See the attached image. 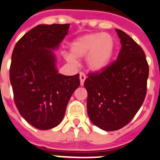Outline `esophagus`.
I'll use <instances>...</instances> for the list:
<instances>
[{"label":"esophagus","mask_w":160,"mask_h":160,"mask_svg":"<svg viewBox=\"0 0 160 160\" xmlns=\"http://www.w3.org/2000/svg\"><path fill=\"white\" fill-rule=\"evenodd\" d=\"M86 79V76L84 72H80V85L84 84V82Z\"/></svg>","instance_id":"1"}]
</instances>
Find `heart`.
Returning <instances> with one entry per match:
<instances>
[{
    "label": "heart",
    "mask_w": 160,
    "mask_h": 160,
    "mask_svg": "<svg viewBox=\"0 0 160 160\" xmlns=\"http://www.w3.org/2000/svg\"><path fill=\"white\" fill-rule=\"evenodd\" d=\"M71 54L66 57L70 63L75 59L87 56L86 62L88 68L101 71L108 66L115 50V41L111 35L103 33L85 34L72 42L70 46Z\"/></svg>",
    "instance_id": "1"
}]
</instances>
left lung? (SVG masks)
<instances>
[{
  "label": "left lung",
  "mask_w": 160,
  "mask_h": 160,
  "mask_svg": "<svg viewBox=\"0 0 160 160\" xmlns=\"http://www.w3.org/2000/svg\"><path fill=\"white\" fill-rule=\"evenodd\" d=\"M122 48L116 60L101 71L88 73L87 110L90 120L107 131L119 130L134 118L147 94L149 66L143 50L116 29Z\"/></svg>",
  "instance_id": "left-lung-1"
}]
</instances>
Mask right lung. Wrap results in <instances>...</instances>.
I'll return each instance as SVG.
<instances>
[{
	"instance_id": "add662e5",
	"label": "right lung",
	"mask_w": 160,
	"mask_h": 160,
	"mask_svg": "<svg viewBox=\"0 0 160 160\" xmlns=\"http://www.w3.org/2000/svg\"><path fill=\"white\" fill-rule=\"evenodd\" d=\"M70 24L38 25L13 48L9 80L13 99L25 120L38 130L52 129L62 122L67 105L80 86V75L58 73L51 49L59 47Z\"/></svg>"
}]
</instances>
